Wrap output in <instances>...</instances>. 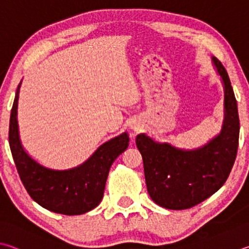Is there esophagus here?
<instances>
[{
	"instance_id": "1",
	"label": "esophagus",
	"mask_w": 249,
	"mask_h": 249,
	"mask_svg": "<svg viewBox=\"0 0 249 249\" xmlns=\"http://www.w3.org/2000/svg\"><path fill=\"white\" fill-rule=\"evenodd\" d=\"M140 127H142V126H140V124H137V123H135V124L132 125V129L134 130V132H138Z\"/></svg>"
}]
</instances>
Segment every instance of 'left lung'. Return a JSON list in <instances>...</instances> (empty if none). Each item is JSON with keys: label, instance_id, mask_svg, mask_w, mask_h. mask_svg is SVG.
Instances as JSON below:
<instances>
[{"label": "left lung", "instance_id": "8db88e82", "mask_svg": "<svg viewBox=\"0 0 249 249\" xmlns=\"http://www.w3.org/2000/svg\"><path fill=\"white\" fill-rule=\"evenodd\" d=\"M211 61L224 89L221 132L195 149L157 142L144 133L136 137L149 196L165 209H188L213 195L228 179L236 158L239 137L236 99L224 66L214 56Z\"/></svg>", "mask_w": 249, "mask_h": 249}]
</instances>
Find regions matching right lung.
<instances>
[{
	"mask_svg": "<svg viewBox=\"0 0 249 249\" xmlns=\"http://www.w3.org/2000/svg\"><path fill=\"white\" fill-rule=\"evenodd\" d=\"M18 85L11 111L8 140L13 159L30 197L46 209L66 215L83 214L96 208L103 198L113 162L128 147V134L102 143L83 163L67 170H54L40 164L22 146L17 121Z\"/></svg>",
	"mask_w": 249,
	"mask_h": 249,
	"instance_id": "add662e5",
	"label": "right lung"
}]
</instances>
